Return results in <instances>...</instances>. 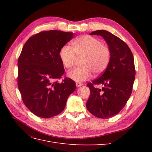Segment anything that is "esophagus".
I'll return each instance as SVG.
<instances>
[{
    "instance_id": "esophagus-1",
    "label": "esophagus",
    "mask_w": 152,
    "mask_h": 152,
    "mask_svg": "<svg viewBox=\"0 0 152 152\" xmlns=\"http://www.w3.org/2000/svg\"><path fill=\"white\" fill-rule=\"evenodd\" d=\"M83 85V84L81 83V82H76V86L77 87H80Z\"/></svg>"
}]
</instances>
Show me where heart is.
Returning <instances> with one entry per match:
<instances>
[{
    "label": "heart",
    "mask_w": 152,
    "mask_h": 152,
    "mask_svg": "<svg viewBox=\"0 0 152 152\" xmlns=\"http://www.w3.org/2000/svg\"><path fill=\"white\" fill-rule=\"evenodd\" d=\"M72 47L65 45L59 50V57L63 66L70 68L77 60V56H84L80 61L82 66L68 73V76L76 82L89 79L92 72L96 75L103 73L107 68L111 58L108 47L103 45L102 41L94 37L83 35L73 40Z\"/></svg>",
    "instance_id": "b5f03b06"
}]
</instances>
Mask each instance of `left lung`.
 I'll return each instance as SVG.
<instances>
[{"mask_svg": "<svg viewBox=\"0 0 152 152\" xmlns=\"http://www.w3.org/2000/svg\"><path fill=\"white\" fill-rule=\"evenodd\" d=\"M90 35L103 37L111 58L103 74L87 84L90 96L86 107L95 117L108 118L120 112L130 98L136 75L134 57L126 43L110 32L99 30ZM99 84L103 86L102 89L95 87Z\"/></svg>", "mask_w": 152, "mask_h": 152, "instance_id": "obj_1", "label": "left lung"}]
</instances>
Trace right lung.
<instances>
[{
    "instance_id": "1",
    "label": "right lung",
    "mask_w": 152,
    "mask_h": 152,
    "mask_svg": "<svg viewBox=\"0 0 152 152\" xmlns=\"http://www.w3.org/2000/svg\"><path fill=\"white\" fill-rule=\"evenodd\" d=\"M72 32L43 31L28 39L18 58V88L26 107L41 118L58 115L76 89L75 82L61 79L65 69L59 50L72 38Z\"/></svg>"
}]
</instances>
